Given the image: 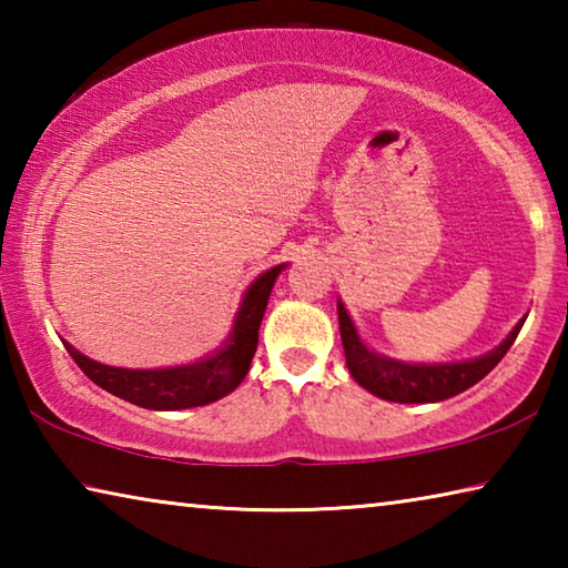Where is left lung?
<instances>
[{
	"instance_id": "obj_1",
	"label": "left lung",
	"mask_w": 568,
	"mask_h": 568,
	"mask_svg": "<svg viewBox=\"0 0 568 568\" xmlns=\"http://www.w3.org/2000/svg\"><path fill=\"white\" fill-rule=\"evenodd\" d=\"M524 321L526 318L516 323V328L506 335L501 345H496L491 353L480 355V358L458 363H403L388 358V355H381L363 343L358 328L353 325L348 311H345L338 297V323L345 365H348L351 376L358 386L390 403H438L476 386L511 348Z\"/></svg>"
}]
</instances>
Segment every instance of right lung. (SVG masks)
Masks as SVG:
<instances>
[{
  "label": "right lung",
  "instance_id": "add662e5",
  "mask_svg": "<svg viewBox=\"0 0 568 568\" xmlns=\"http://www.w3.org/2000/svg\"><path fill=\"white\" fill-rule=\"evenodd\" d=\"M283 267L285 265H275L261 277H255L253 285L243 295V303L237 307L227 341L203 361L172 365V368L134 371L92 361L72 348L70 343H64V348L92 383H98L100 388L112 393V396L134 403V406L150 410L207 406V403L233 393L247 376L250 361H253L257 348V331H261L267 297H271L273 285L277 275L283 273Z\"/></svg>",
  "mask_w": 568,
  "mask_h": 568
}]
</instances>
